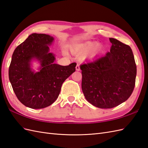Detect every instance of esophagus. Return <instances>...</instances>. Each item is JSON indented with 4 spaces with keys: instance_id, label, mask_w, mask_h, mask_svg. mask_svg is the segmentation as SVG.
Listing matches in <instances>:
<instances>
[{
    "instance_id": "obj_1",
    "label": "esophagus",
    "mask_w": 148,
    "mask_h": 148,
    "mask_svg": "<svg viewBox=\"0 0 148 148\" xmlns=\"http://www.w3.org/2000/svg\"><path fill=\"white\" fill-rule=\"evenodd\" d=\"M75 69L77 71L80 70V66H79V64H77L76 66H75Z\"/></svg>"
}]
</instances>
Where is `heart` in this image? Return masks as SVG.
<instances>
[{
	"label": "heart",
	"mask_w": 148,
	"mask_h": 148,
	"mask_svg": "<svg viewBox=\"0 0 148 148\" xmlns=\"http://www.w3.org/2000/svg\"><path fill=\"white\" fill-rule=\"evenodd\" d=\"M93 47H94V45L91 44H88L87 45H86V46H83V47L80 46V45H79L75 44L71 47V51L72 52L75 54L84 55L87 54V53H88L90 50H91L92 49H93ZM99 52V49L97 47H95L90 52L89 54L91 56H95L97 54H98Z\"/></svg>",
	"instance_id": "obj_1"
}]
</instances>
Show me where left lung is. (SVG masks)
<instances>
[{
  "mask_svg": "<svg viewBox=\"0 0 148 148\" xmlns=\"http://www.w3.org/2000/svg\"><path fill=\"white\" fill-rule=\"evenodd\" d=\"M110 51L81 65L82 90L94 106L109 109L126 101L133 91L136 65L132 49L114 38Z\"/></svg>",
  "mask_w": 148,
  "mask_h": 148,
  "instance_id": "left-lung-1",
  "label": "left lung"
}]
</instances>
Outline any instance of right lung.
I'll return each instance as SVG.
<instances>
[{"instance_id":"add662e5","label":"right lung","mask_w":148,"mask_h":148,"mask_svg":"<svg viewBox=\"0 0 148 148\" xmlns=\"http://www.w3.org/2000/svg\"><path fill=\"white\" fill-rule=\"evenodd\" d=\"M54 37L34 33L16 47L12 56L9 77L17 99L25 106L42 109L58 99L66 79L75 71V62L69 66L54 63L55 55L49 46ZM40 63L38 71L31 67V62Z\"/></svg>"}]
</instances>
